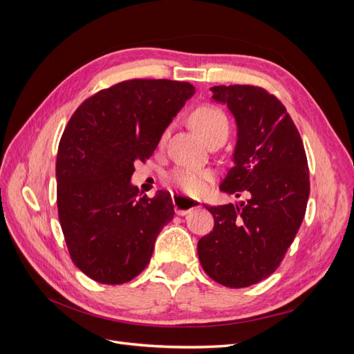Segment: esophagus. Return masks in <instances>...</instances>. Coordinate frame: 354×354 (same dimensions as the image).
I'll use <instances>...</instances> for the list:
<instances>
[{"instance_id": "34e87169", "label": "esophagus", "mask_w": 354, "mask_h": 354, "mask_svg": "<svg viewBox=\"0 0 354 354\" xmlns=\"http://www.w3.org/2000/svg\"><path fill=\"white\" fill-rule=\"evenodd\" d=\"M173 202H174V208H176V212L178 214V216H186V214H189L190 211H194L201 207V201L190 199V198L180 196V195H174Z\"/></svg>"}]
</instances>
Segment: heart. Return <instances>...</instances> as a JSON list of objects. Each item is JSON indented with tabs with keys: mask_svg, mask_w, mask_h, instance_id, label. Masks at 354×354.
<instances>
[{
	"mask_svg": "<svg viewBox=\"0 0 354 354\" xmlns=\"http://www.w3.org/2000/svg\"><path fill=\"white\" fill-rule=\"evenodd\" d=\"M190 124L207 142L218 134H229V120L226 113L214 104H201L192 111ZM167 136L168 131L160 138V145L165 143ZM212 178L214 176L209 169L187 167H178L167 176V181L171 186L180 189L189 196H201L205 194Z\"/></svg>",
	"mask_w": 354,
	"mask_h": 354,
	"instance_id": "1",
	"label": "heart"
}]
</instances>
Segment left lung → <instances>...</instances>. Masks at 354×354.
<instances>
[{
	"label": "left lung",
	"mask_w": 354,
	"mask_h": 354,
	"mask_svg": "<svg viewBox=\"0 0 354 354\" xmlns=\"http://www.w3.org/2000/svg\"><path fill=\"white\" fill-rule=\"evenodd\" d=\"M238 124L234 167L220 189L251 199L205 207L212 230L198 242L202 269L220 285L246 288L269 277L301 226L310 194L308 165L295 124L276 95L255 85H217Z\"/></svg>",
	"instance_id": "8db88e82"
}]
</instances>
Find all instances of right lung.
Masks as SVG:
<instances>
[{
    "label": "right lung",
    "instance_id": "obj_1",
    "mask_svg": "<svg viewBox=\"0 0 354 354\" xmlns=\"http://www.w3.org/2000/svg\"><path fill=\"white\" fill-rule=\"evenodd\" d=\"M194 93L189 82L128 80L71 116L56 159L57 212L71 260L93 281L130 282L151 261L174 205L165 190L140 196L130 178Z\"/></svg>",
    "mask_w": 354,
    "mask_h": 354
}]
</instances>
